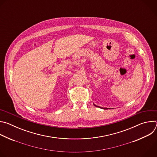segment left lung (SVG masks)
<instances>
[{"label": "left lung", "mask_w": 157, "mask_h": 157, "mask_svg": "<svg viewBox=\"0 0 157 157\" xmlns=\"http://www.w3.org/2000/svg\"><path fill=\"white\" fill-rule=\"evenodd\" d=\"M94 105L96 107H99V106H98V105H95L94 104ZM100 107V108H102V109H107V108H106V107Z\"/></svg>", "instance_id": "1"}]
</instances>
